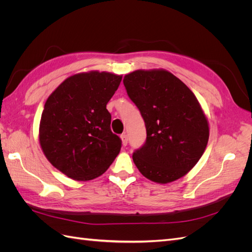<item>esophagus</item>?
<instances>
[{
  "mask_svg": "<svg viewBox=\"0 0 252 252\" xmlns=\"http://www.w3.org/2000/svg\"><path fill=\"white\" fill-rule=\"evenodd\" d=\"M121 140H122V144L124 145V146H126L127 143H128V136L126 133H123L121 135Z\"/></svg>",
  "mask_w": 252,
  "mask_h": 252,
  "instance_id": "1",
  "label": "esophagus"
}]
</instances>
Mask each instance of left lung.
Instances as JSON below:
<instances>
[{
	"label": "left lung",
	"instance_id": "obj_1",
	"mask_svg": "<svg viewBox=\"0 0 252 252\" xmlns=\"http://www.w3.org/2000/svg\"><path fill=\"white\" fill-rule=\"evenodd\" d=\"M123 82L147 132L146 142L133 152L135 166L158 184L184 177L199 162L209 139L208 121L197 98L164 69L135 70Z\"/></svg>",
	"mask_w": 252,
	"mask_h": 252
}]
</instances>
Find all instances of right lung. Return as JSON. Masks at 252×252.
<instances>
[{
  "instance_id": "1",
  "label": "right lung",
  "mask_w": 252,
  "mask_h": 252,
  "mask_svg": "<svg viewBox=\"0 0 252 252\" xmlns=\"http://www.w3.org/2000/svg\"><path fill=\"white\" fill-rule=\"evenodd\" d=\"M122 75L89 71L67 78L48 96L40 122L39 139L52 166L77 181L100 177L121 150L110 129L106 105Z\"/></svg>"
}]
</instances>
